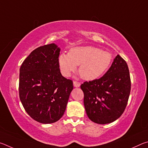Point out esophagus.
I'll return each instance as SVG.
<instances>
[{
  "label": "esophagus",
  "mask_w": 148,
  "mask_h": 148,
  "mask_svg": "<svg viewBox=\"0 0 148 148\" xmlns=\"http://www.w3.org/2000/svg\"><path fill=\"white\" fill-rule=\"evenodd\" d=\"M73 84H74V86L75 87H79L80 86V83L78 82H76V81H74L73 82Z\"/></svg>",
  "instance_id": "obj_1"
}]
</instances>
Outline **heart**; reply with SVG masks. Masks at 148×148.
Instances as JSON below:
<instances>
[{"instance_id":"heart-1","label":"heart","mask_w":148,"mask_h":148,"mask_svg":"<svg viewBox=\"0 0 148 148\" xmlns=\"http://www.w3.org/2000/svg\"><path fill=\"white\" fill-rule=\"evenodd\" d=\"M112 56L98 47L86 46L72 47L68 54L61 53L58 64L62 74L69 77L79 65L78 72L85 80L91 81L102 76L112 63Z\"/></svg>"}]
</instances>
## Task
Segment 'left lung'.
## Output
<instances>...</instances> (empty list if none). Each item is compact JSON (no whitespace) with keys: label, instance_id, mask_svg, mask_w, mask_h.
Here are the masks:
<instances>
[{"label":"left lung","instance_id":"1","mask_svg":"<svg viewBox=\"0 0 148 148\" xmlns=\"http://www.w3.org/2000/svg\"><path fill=\"white\" fill-rule=\"evenodd\" d=\"M131 77L126 61L117 55L103 76L81 85L89 118L96 123L116 121L125 111L131 92Z\"/></svg>","mask_w":148,"mask_h":148}]
</instances>
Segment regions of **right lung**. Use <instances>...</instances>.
I'll return each mask as SVG.
<instances>
[{"mask_svg":"<svg viewBox=\"0 0 148 148\" xmlns=\"http://www.w3.org/2000/svg\"><path fill=\"white\" fill-rule=\"evenodd\" d=\"M60 50L55 44L38 47L20 67V101L27 113L41 123H53L61 118L73 89L72 80L60 72Z\"/></svg>","mask_w":148,"mask_h":148,"instance_id":"add662e5","label":"right lung"}]
</instances>
